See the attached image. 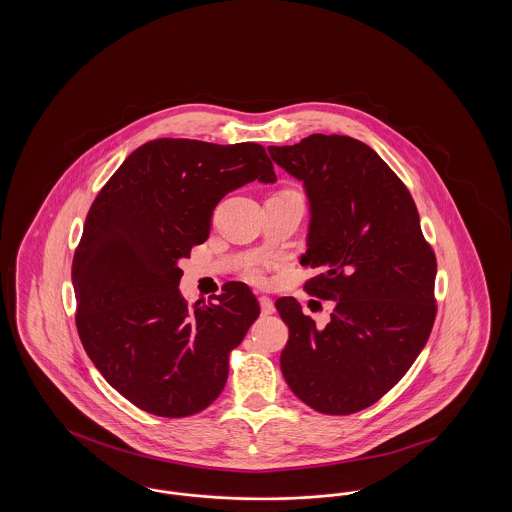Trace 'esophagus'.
Returning <instances> with one entry per match:
<instances>
[{"instance_id":"esophagus-1","label":"esophagus","mask_w":512,"mask_h":512,"mask_svg":"<svg viewBox=\"0 0 512 512\" xmlns=\"http://www.w3.org/2000/svg\"><path fill=\"white\" fill-rule=\"evenodd\" d=\"M259 305H261V311L263 315H272L274 313V301L267 297V295H261L259 297Z\"/></svg>"}]
</instances>
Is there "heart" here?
Listing matches in <instances>:
<instances>
[{
    "label": "heart",
    "instance_id": "obj_1",
    "mask_svg": "<svg viewBox=\"0 0 512 512\" xmlns=\"http://www.w3.org/2000/svg\"><path fill=\"white\" fill-rule=\"evenodd\" d=\"M274 267V261H268V259H249L242 267V274H244L245 280L255 284V286H267L268 284V270Z\"/></svg>",
    "mask_w": 512,
    "mask_h": 512
}]
</instances>
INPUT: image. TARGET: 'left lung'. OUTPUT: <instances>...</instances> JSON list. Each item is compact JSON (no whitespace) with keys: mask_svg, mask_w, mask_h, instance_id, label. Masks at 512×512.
Masks as SVG:
<instances>
[{"mask_svg":"<svg viewBox=\"0 0 512 512\" xmlns=\"http://www.w3.org/2000/svg\"><path fill=\"white\" fill-rule=\"evenodd\" d=\"M303 180L311 201L309 249L317 268L303 290L332 299L324 328L293 297L276 309L290 328L280 355L290 390L322 414H353L382 399L430 338L438 261L413 195L370 147L340 134H311L268 147Z\"/></svg>","mask_w":512,"mask_h":512,"instance_id":"obj_1","label":"left lung"}]
</instances>
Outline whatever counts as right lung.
I'll list each match as a JSON object with an SVG mask.
<instances>
[{"label":"right lung","instance_id":"1","mask_svg":"<svg viewBox=\"0 0 512 512\" xmlns=\"http://www.w3.org/2000/svg\"><path fill=\"white\" fill-rule=\"evenodd\" d=\"M251 180H276L259 144L159 138L126 157L86 215L73 259L76 330L103 378L146 413L207 409L261 313L244 282L201 307L178 290V263L209 238L213 209Z\"/></svg>","mask_w":512,"mask_h":512}]
</instances>
